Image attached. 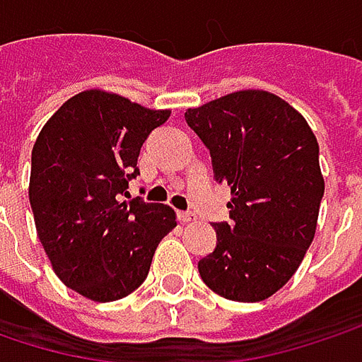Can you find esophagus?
<instances>
[{
  "label": "esophagus",
  "mask_w": 362,
  "mask_h": 362,
  "mask_svg": "<svg viewBox=\"0 0 362 362\" xmlns=\"http://www.w3.org/2000/svg\"><path fill=\"white\" fill-rule=\"evenodd\" d=\"M178 221H180V223L197 221V215H194V213H190V211H180V213H178Z\"/></svg>",
  "instance_id": "esophagus-1"
}]
</instances>
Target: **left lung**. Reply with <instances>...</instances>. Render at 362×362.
Listing matches in <instances>:
<instances>
[{
  "mask_svg": "<svg viewBox=\"0 0 362 362\" xmlns=\"http://www.w3.org/2000/svg\"><path fill=\"white\" fill-rule=\"evenodd\" d=\"M211 153L213 176L231 188L229 223L199 260L204 285L256 303L285 287L313 242L324 178L305 118L274 94L244 90L186 110Z\"/></svg>",
  "mask_w": 362,
  "mask_h": 362,
  "instance_id": "left-lung-1",
  "label": "left lung"
}]
</instances>
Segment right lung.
<instances>
[{
    "label": "right lung",
    "mask_w": 362,
    "mask_h": 362,
    "mask_svg": "<svg viewBox=\"0 0 362 362\" xmlns=\"http://www.w3.org/2000/svg\"><path fill=\"white\" fill-rule=\"evenodd\" d=\"M170 118L100 90L67 100L42 127L33 149L30 206L38 240L57 276L92 301H117L147 279L176 213L141 197V145Z\"/></svg>",
    "instance_id": "1"
}]
</instances>
